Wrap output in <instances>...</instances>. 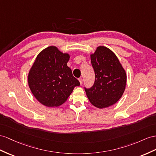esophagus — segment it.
I'll return each instance as SVG.
<instances>
[{
  "label": "esophagus",
  "mask_w": 156,
  "mask_h": 156,
  "mask_svg": "<svg viewBox=\"0 0 156 156\" xmlns=\"http://www.w3.org/2000/svg\"><path fill=\"white\" fill-rule=\"evenodd\" d=\"M79 82H80V85H82V82H83L82 78H80L79 79Z\"/></svg>",
  "instance_id": "1"
}]
</instances>
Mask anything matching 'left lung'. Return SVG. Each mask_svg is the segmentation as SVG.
<instances>
[{
	"mask_svg": "<svg viewBox=\"0 0 156 156\" xmlns=\"http://www.w3.org/2000/svg\"><path fill=\"white\" fill-rule=\"evenodd\" d=\"M95 79L94 86L85 89L90 103L99 109L116 103L125 91L126 73L117 57L105 46H99L90 54Z\"/></svg>",
	"mask_w": 156,
	"mask_h": 156,
	"instance_id": "left-lung-1",
	"label": "left lung"
}]
</instances>
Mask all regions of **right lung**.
<instances>
[{"label": "right lung", "instance_id": "obj_1", "mask_svg": "<svg viewBox=\"0 0 156 156\" xmlns=\"http://www.w3.org/2000/svg\"><path fill=\"white\" fill-rule=\"evenodd\" d=\"M69 53L49 46L37 55L27 76L30 89L42 105L55 107L62 105L80 82L67 66Z\"/></svg>", "mask_w": 156, "mask_h": 156}]
</instances>
